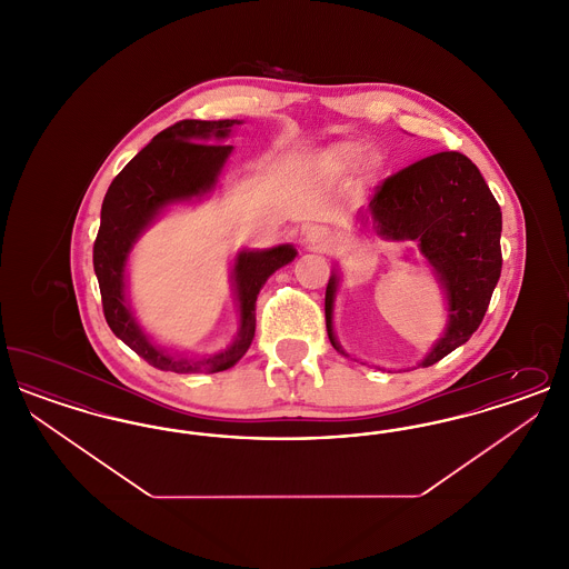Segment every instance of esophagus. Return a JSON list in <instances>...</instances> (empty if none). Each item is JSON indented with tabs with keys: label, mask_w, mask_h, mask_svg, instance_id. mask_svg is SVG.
<instances>
[{
	"label": "esophagus",
	"mask_w": 569,
	"mask_h": 569,
	"mask_svg": "<svg viewBox=\"0 0 569 569\" xmlns=\"http://www.w3.org/2000/svg\"><path fill=\"white\" fill-rule=\"evenodd\" d=\"M305 244H307L309 249H313V251H326V249L332 244V234H330L326 228L313 226V228H309L307 234H305Z\"/></svg>",
	"instance_id": "esophagus-1"
}]
</instances>
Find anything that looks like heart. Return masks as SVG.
Listing matches in <instances>:
<instances>
[{
	"mask_svg": "<svg viewBox=\"0 0 569 569\" xmlns=\"http://www.w3.org/2000/svg\"><path fill=\"white\" fill-rule=\"evenodd\" d=\"M337 156L343 160H350V162H358L365 158V149L358 144H341V147H337Z\"/></svg>",
	"mask_w": 569,
	"mask_h": 569,
	"instance_id": "heart-1",
	"label": "heart"
}]
</instances>
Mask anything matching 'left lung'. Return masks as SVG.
<instances>
[{"mask_svg":"<svg viewBox=\"0 0 569 569\" xmlns=\"http://www.w3.org/2000/svg\"><path fill=\"white\" fill-rule=\"evenodd\" d=\"M360 217L388 241H416L448 298V326L420 367L457 350L482 325L501 274V209L478 166L441 151L388 177ZM339 277L326 286V330L332 348V307Z\"/></svg>","mask_w":569,"mask_h":569,"instance_id":"left-lung-1","label":"left lung"}]
</instances>
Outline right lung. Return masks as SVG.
<instances>
[{
  "label": "right lung",
  "instance_id": "add662e5",
  "mask_svg": "<svg viewBox=\"0 0 569 569\" xmlns=\"http://www.w3.org/2000/svg\"><path fill=\"white\" fill-rule=\"evenodd\" d=\"M243 121L183 119L156 136L110 183L102 221L93 243V269L110 330L151 367L172 373H217L237 365L256 335V298L272 272L297 258L292 244L264 251L244 249L234 262V290L241 328L234 343L207 358H181L151 343L136 325L126 298V262L136 239L168 204L213 190L232 147L221 144L232 126Z\"/></svg>",
  "mask_w": 569,
  "mask_h": 569
}]
</instances>
